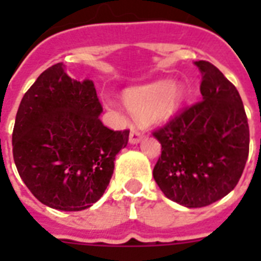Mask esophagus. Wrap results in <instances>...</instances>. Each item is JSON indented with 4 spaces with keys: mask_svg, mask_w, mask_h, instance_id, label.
<instances>
[{
    "mask_svg": "<svg viewBox=\"0 0 261 261\" xmlns=\"http://www.w3.org/2000/svg\"><path fill=\"white\" fill-rule=\"evenodd\" d=\"M142 138H143L142 133H139L137 128H133L130 133V138H128V141H130L131 145H137V143H139L141 141H142Z\"/></svg>",
    "mask_w": 261,
    "mask_h": 261,
    "instance_id": "esophagus-1",
    "label": "esophagus"
}]
</instances>
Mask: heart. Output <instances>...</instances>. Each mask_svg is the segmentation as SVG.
<instances>
[{
    "label": "heart",
    "instance_id": "1",
    "mask_svg": "<svg viewBox=\"0 0 261 261\" xmlns=\"http://www.w3.org/2000/svg\"><path fill=\"white\" fill-rule=\"evenodd\" d=\"M187 97L186 87L171 80L128 89L124 93V102L131 114L138 118H169L176 114Z\"/></svg>",
    "mask_w": 261,
    "mask_h": 261
}]
</instances>
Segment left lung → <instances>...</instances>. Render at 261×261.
Listing matches in <instances>:
<instances>
[{"label": "left lung", "mask_w": 261, "mask_h": 261, "mask_svg": "<svg viewBox=\"0 0 261 261\" xmlns=\"http://www.w3.org/2000/svg\"><path fill=\"white\" fill-rule=\"evenodd\" d=\"M202 73V101L154 131L161 157L153 169L168 199L184 207L208 206L234 190L249 153V127L239 90L207 61Z\"/></svg>", "instance_id": "left-lung-1"}]
</instances>
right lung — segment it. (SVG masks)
I'll return each mask as SVG.
<instances>
[{"mask_svg":"<svg viewBox=\"0 0 261 261\" xmlns=\"http://www.w3.org/2000/svg\"><path fill=\"white\" fill-rule=\"evenodd\" d=\"M101 112L93 81L70 79L63 63L43 71L27 90L12 145L18 174L39 202L81 211L101 198L130 134L104 126Z\"/></svg>","mask_w":261,"mask_h":261,"instance_id":"obj_1","label":"right lung"}]
</instances>
